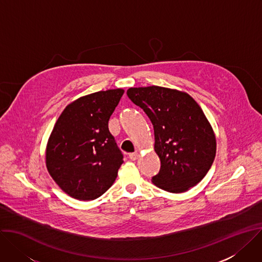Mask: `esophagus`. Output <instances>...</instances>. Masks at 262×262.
I'll use <instances>...</instances> for the list:
<instances>
[{"instance_id":"obj_1","label":"esophagus","mask_w":262,"mask_h":262,"mask_svg":"<svg viewBox=\"0 0 262 262\" xmlns=\"http://www.w3.org/2000/svg\"><path fill=\"white\" fill-rule=\"evenodd\" d=\"M138 157H139V154H138L137 151L132 152V154H129V155H128V158H129L132 161H136V160L138 159Z\"/></svg>"}]
</instances>
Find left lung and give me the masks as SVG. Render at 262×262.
Instances as JSON below:
<instances>
[{
    "instance_id": "obj_1",
    "label": "left lung",
    "mask_w": 262,
    "mask_h": 262,
    "mask_svg": "<svg viewBox=\"0 0 262 262\" xmlns=\"http://www.w3.org/2000/svg\"><path fill=\"white\" fill-rule=\"evenodd\" d=\"M126 94L154 125L161 168L152 183L172 193L200 183L215 158L216 140L195 100L184 92L157 85L130 88Z\"/></svg>"
}]
</instances>
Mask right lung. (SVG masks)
Instances as JSON below:
<instances>
[{"instance_id": "add662e5", "label": "right lung", "mask_w": 262, "mask_h": 262, "mask_svg": "<svg viewBox=\"0 0 262 262\" xmlns=\"http://www.w3.org/2000/svg\"><path fill=\"white\" fill-rule=\"evenodd\" d=\"M121 89L86 95L59 116L46 150L50 176L63 191L79 201L101 196L114 184L123 155L108 130Z\"/></svg>"}]
</instances>
